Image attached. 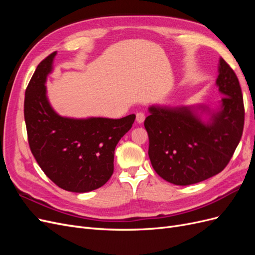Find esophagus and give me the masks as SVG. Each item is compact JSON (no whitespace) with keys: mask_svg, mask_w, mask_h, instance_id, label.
<instances>
[{"mask_svg":"<svg viewBox=\"0 0 255 255\" xmlns=\"http://www.w3.org/2000/svg\"><path fill=\"white\" fill-rule=\"evenodd\" d=\"M144 119H145V115L142 112H139L136 114V121L138 123H142L144 121Z\"/></svg>","mask_w":255,"mask_h":255,"instance_id":"obj_1","label":"esophagus"}]
</instances>
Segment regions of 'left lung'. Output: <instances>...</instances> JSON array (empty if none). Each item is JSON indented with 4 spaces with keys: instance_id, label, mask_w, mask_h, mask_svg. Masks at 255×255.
Returning <instances> with one entry per match:
<instances>
[{
    "instance_id": "8db88e82",
    "label": "left lung",
    "mask_w": 255,
    "mask_h": 255,
    "mask_svg": "<svg viewBox=\"0 0 255 255\" xmlns=\"http://www.w3.org/2000/svg\"><path fill=\"white\" fill-rule=\"evenodd\" d=\"M216 84L225 97L207 123L189 107L149 109L150 115L144 120L149 157L154 170L167 182L190 185L218 174L241 141L245 123L242 88L233 69L223 58Z\"/></svg>"
}]
</instances>
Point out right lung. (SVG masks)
Listing matches in <instances>:
<instances>
[{
  "label": "right lung",
  "instance_id": "1",
  "mask_svg": "<svg viewBox=\"0 0 255 255\" xmlns=\"http://www.w3.org/2000/svg\"><path fill=\"white\" fill-rule=\"evenodd\" d=\"M56 52L37 66L24 98L27 139L38 165L58 187L72 192L100 188L114 172L116 145L136 116L121 119H70L58 116L45 96L44 83Z\"/></svg>",
  "mask_w": 255,
  "mask_h": 255
}]
</instances>
